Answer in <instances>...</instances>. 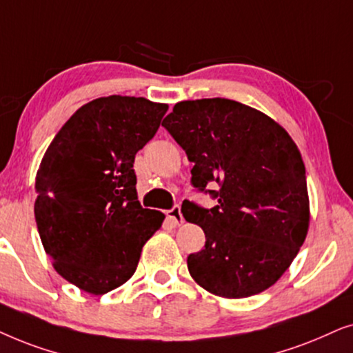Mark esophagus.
Returning a JSON list of instances; mask_svg holds the SVG:
<instances>
[{"label":"esophagus","mask_w":353,"mask_h":353,"mask_svg":"<svg viewBox=\"0 0 353 353\" xmlns=\"http://www.w3.org/2000/svg\"><path fill=\"white\" fill-rule=\"evenodd\" d=\"M168 218L177 225L184 223V218H182V213H181V206H172V208L168 211Z\"/></svg>","instance_id":"34e87169"}]
</instances>
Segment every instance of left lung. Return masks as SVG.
<instances>
[{
	"instance_id": "left-lung-1",
	"label": "left lung",
	"mask_w": 353,
	"mask_h": 353,
	"mask_svg": "<svg viewBox=\"0 0 353 353\" xmlns=\"http://www.w3.org/2000/svg\"><path fill=\"white\" fill-rule=\"evenodd\" d=\"M163 128L185 150L192 185L218 203L184 200L185 221L205 232L187 258L195 283L225 299L260 294L278 281L307 237L310 201L297 145L270 116L228 100L177 103ZM216 181L219 191L205 185Z\"/></svg>"
}]
</instances>
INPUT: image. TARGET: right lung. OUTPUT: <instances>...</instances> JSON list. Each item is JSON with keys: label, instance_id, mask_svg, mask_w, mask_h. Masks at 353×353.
<instances>
[{"label": "right lung", "instance_id": "add662e5", "mask_svg": "<svg viewBox=\"0 0 353 353\" xmlns=\"http://www.w3.org/2000/svg\"><path fill=\"white\" fill-rule=\"evenodd\" d=\"M168 105L111 95L79 108L50 143L35 189L43 248L65 281L103 295L132 278L161 211L137 200L134 159Z\"/></svg>", "mask_w": 353, "mask_h": 353}]
</instances>
